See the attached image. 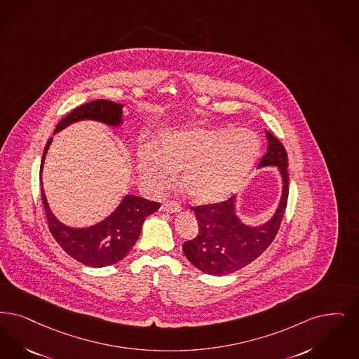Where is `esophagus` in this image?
Returning a JSON list of instances; mask_svg holds the SVG:
<instances>
[{
	"instance_id": "1",
	"label": "esophagus",
	"mask_w": 359,
	"mask_h": 359,
	"mask_svg": "<svg viewBox=\"0 0 359 359\" xmlns=\"http://www.w3.org/2000/svg\"><path fill=\"white\" fill-rule=\"evenodd\" d=\"M180 208L182 207L177 201H164L163 205H161V210L167 211V212H179Z\"/></svg>"
}]
</instances>
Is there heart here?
<instances>
[{"instance_id":"heart-1","label":"heart","mask_w":359,"mask_h":359,"mask_svg":"<svg viewBox=\"0 0 359 359\" xmlns=\"http://www.w3.org/2000/svg\"><path fill=\"white\" fill-rule=\"evenodd\" d=\"M136 168L145 183L164 188L183 172V188L196 204L223 201L242 186L258 160L260 140L247 129H191L161 136Z\"/></svg>"}]
</instances>
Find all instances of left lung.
I'll return each mask as SVG.
<instances>
[{
    "instance_id": "left-lung-1",
    "label": "left lung",
    "mask_w": 359,
    "mask_h": 359,
    "mask_svg": "<svg viewBox=\"0 0 359 359\" xmlns=\"http://www.w3.org/2000/svg\"><path fill=\"white\" fill-rule=\"evenodd\" d=\"M269 148L259 165H278L283 179V194L273 219L260 226L248 227L235 216V196L214 204L191 205L198 219V235L183 244L187 259L204 273L229 275L235 273L273 243L286 211L288 199L287 152L271 132H266Z\"/></svg>"
}]
</instances>
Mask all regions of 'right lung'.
Instances as JSON below:
<instances>
[{"label": "right lung", "instance_id": "right-lung-1", "mask_svg": "<svg viewBox=\"0 0 359 359\" xmlns=\"http://www.w3.org/2000/svg\"><path fill=\"white\" fill-rule=\"evenodd\" d=\"M121 107V104L108 100L86 102L62 117L56 126L55 132L79 120H97L109 126H118L123 115ZM50 140L52 139L48 140L43 149L41 170ZM41 201L48 227L56 242L68 255L89 267L111 266L124 258L137 241L145 217L154 214L160 207L158 201L128 195L123 199L115 212L104 222L90 229L76 230L61 224L50 212L43 188Z\"/></svg>", "mask_w": 359, "mask_h": 359}]
</instances>
